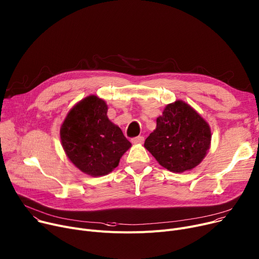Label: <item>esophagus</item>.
I'll return each mask as SVG.
<instances>
[{
    "label": "esophagus",
    "mask_w": 259,
    "mask_h": 259,
    "mask_svg": "<svg viewBox=\"0 0 259 259\" xmlns=\"http://www.w3.org/2000/svg\"><path fill=\"white\" fill-rule=\"evenodd\" d=\"M144 141H145L144 136H137V137H134V139L131 140L132 144H134V145H142V144H144Z\"/></svg>",
    "instance_id": "1"
}]
</instances>
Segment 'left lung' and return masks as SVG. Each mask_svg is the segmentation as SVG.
<instances>
[{
	"mask_svg": "<svg viewBox=\"0 0 259 259\" xmlns=\"http://www.w3.org/2000/svg\"><path fill=\"white\" fill-rule=\"evenodd\" d=\"M211 143L208 123L187 103L167 104L156 119L145 148L164 168L173 173L191 170L201 163Z\"/></svg>",
	"mask_w": 259,
	"mask_h": 259,
	"instance_id": "obj_1",
	"label": "left lung"
}]
</instances>
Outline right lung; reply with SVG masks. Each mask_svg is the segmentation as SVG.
<instances>
[{"label":"right lung","mask_w":259,"mask_h":259,"mask_svg":"<svg viewBox=\"0 0 259 259\" xmlns=\"http://www.w3.org/2000/svg\"><path fill=\"white\" fill-rule=\"evenodd\" d=\"M106 102L91 95L79 101L66 114L60 140L67 158L92 177L112 171L131 143L107 116Z\"/></svg>","instance_id":"add662e5"}]
</instances>
